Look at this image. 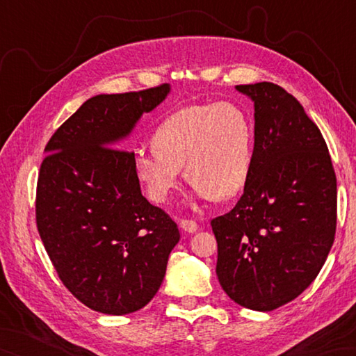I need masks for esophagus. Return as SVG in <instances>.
Masks as SVG:
<instances>
[{"label": "esophagus", "mask_w": 356, "mask_h": 356, "mask_svg": "<svg viewBox=\"0 0 356 356\" xmlns=\"http://www.w3.org/2000/svg\"><path fill=\"white\" fill-rule=\"evenodd\" d=\"M179 225H180V228H182L185 232H195L197 231V223H195L194 220H190V218H180V222H179Z\"/></svg>", "instance_id": "34e87169"}]
</instances>
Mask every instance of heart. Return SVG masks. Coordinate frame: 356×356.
I'll list each match as a JSON object with an SVG mask.
<instances>
[{"label": "heart", "instance_id": "1", "mask_svg": "<svg viewBox=\"0 0 356 356\" xmlns=\"http://www.w3.org/2000/svg\"><path fill=\"white\" fill-rule=\"evenodd\" d=\"M252 154V127L236 104L191 105L159 125L153 151H136L133 168L154 203L171 197L182 168L200 199L225 200L246 185Z\"/></svg>", "mask_w": 356, "mask_h": 356}]
</instances>
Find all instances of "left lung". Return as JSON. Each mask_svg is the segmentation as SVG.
I'll return each instance as SVG.
<instances>
[{
  "label": "left lung",
  "mask_w": 356,
  "mask_h": 356,
  "mask_svg": "<svg viewBox=\"0 0 356 356\" xmlns=\"http://www.w3.org/2000/svg\"><path fill=\"white\" fill-rule=\"evenodd\" d=\"M254 101V154L237 205L211 220L216 272L237 305L269 312L318 275L337 231V176L301 104L272 82L237 86Z\"/></svg>",
  "instance_id": "1"
}]
</instances>
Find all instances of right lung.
<instances>
[{
	"label": "right lung",
	"mask_w": 356,
	"mask_h": 356,
	"mask_svg": "<svg viewBox=\"0 0 356 356\" xmlns=\"http://www.w3.org/2000/svg\"><path fill=\"white\" fill-rule=\"evenodd\" d=\"M170 92L99 95L53 133L36 184V226L53 268L82 305L139 311L165 277L177 223L140 193L134 153L118 145Z\"/></svg>",
	"instance_id": "obj_1"
}]
</instances>
